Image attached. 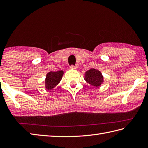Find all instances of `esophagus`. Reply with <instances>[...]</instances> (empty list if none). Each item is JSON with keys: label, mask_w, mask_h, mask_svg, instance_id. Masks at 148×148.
<instances>
[{"label": "esophagus", "mask_w": 148, "mask_h": 148, "mask_svg": "<svg viewBox=\"0 0 148 148\" xmlns=\"http://www.w3.org/2000/svg\"><path fill=\"white\" fill-rule=\"evenodd\" d=\"M71 67L72 69H77L78 67H79V65H78V64H76L75 65H72Z\"/></svg>", "instance_id": "1"}]
</instances>
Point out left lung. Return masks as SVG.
Segmentation results:
<instances>
[{"label": "left lung", "instance_id": "obj_1", "mask_svg": "<svg viewBox=\"0 0 148 148\" xmlns=\"http://www.w3.org/2000/svg\"><path fill=\"white\" fill-rule=\"evenodd\" d=\"M84 79L89 84L96 87L100 86L103 82L101 72L95 69H91L86 72Z\"/></svg>", "mask_w": 148, "mask_h": 148}]
</instances>
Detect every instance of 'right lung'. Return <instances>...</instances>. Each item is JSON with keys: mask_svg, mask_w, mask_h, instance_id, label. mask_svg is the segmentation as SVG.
I'll use <instances>...</instances> for the list:
<instances>
[{"mask_svg": "<svg viewBox=\"0 0 148 148\" xmlns=\"http://www.w3.org/2000/svg\"><path fill=\"white\" fill-rule=\"evenodd\" d=\"M64 71H58L56 72H49L46 75L45 79V87L48 90L53 88L60 81Z\"/></svg>", "mask_w": 148, "mask_h": 148, "instance_id": "obj_1", "label": "right lung"}]
</instances>
